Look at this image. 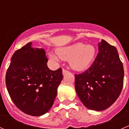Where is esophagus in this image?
Listing matches in <instances>:
<instances>
[{"instance_id":"obj_1","label":"esophagus","mask_w":129,"mask_h":129,"mask_svg":"<svg viewBox=\"0 0 129 129\" xmlns=\"http://www.w3.org/2000/svg\"><path fill=\"white\" fill-rule=\"evenodd\" d=\"M68 70H65V69H62V74H63V75L67 74V73H68Z\"/></svg>"}]
</instances>
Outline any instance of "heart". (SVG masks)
Segmentation results:
<instances>
[{"mask_svg":"<svg viewBox=\"0 0 129 129\" xmlns=\"http://www.w3.org/2000/svg\"><path fill=\"white\" fill-rule=\"evenodd\" d=\"M56 52L61 59H70V64L73 69L82 71L91 65L95 57L96 50L93 45H85L83 43L78 42L58 49ZM49 56L53 61H59L58 56L52 52H49Z\"/></svg>","mask_w":129,"mask_h":129,"instance_id":"heart-1","label":"heart"}]
</instances>
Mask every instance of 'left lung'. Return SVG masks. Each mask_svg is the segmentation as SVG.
<instances>
[{"label":"left lung","mask_w":129,"mask_h":129,"mask_svg":"<svg viewBox=\"0 0 129 129\" xmlns=\"http://www.w3.org/2000/svg\"><path fill=\"white\" fill-rule=\"evenodd\" d=\"M91 67L75 75L76 92L83 105L90 110L103 111L118 99L123 85V64L117 49L102 40Z\"/></svg>","instance_id":"left-lung-1"}]
</instances>
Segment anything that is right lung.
Returning <instances> with one entry per match:
<instances>
[{
  "label": "right lung",
  "instance_id": "right-lung-1",
  "mask_svg": "<svg viewBox=\"0 0 129 129\" xmlns=\"http://www.w3.org/2000/svg\"><path fill=\"white\" fill-rule=\"evenodd\" d=\"M44 49L29 42L17 50L7 70L6 84L12 101L21 111L41 116L51 109L63 76L59 68L52 71Z\"/></svg>",
  "mask_w": 129,
  "mask_h": 129
}]
</instances>
